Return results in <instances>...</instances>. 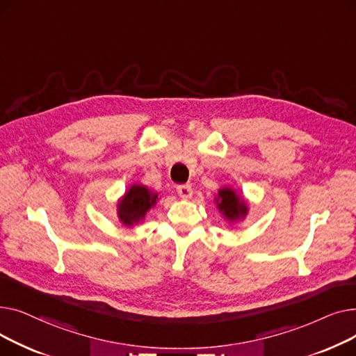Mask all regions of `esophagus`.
Segmentation results:
<instances>
[{
  "label": "esophagus",
  "instance_id": "esophagus-1",
  "mask_svg": "<svg viewBox=\"0 0 356 356\" xmlns=\"http://www.w3.org/2000/svg\"><path fill=\"white\" fill-rule=\"evenodd\" d=\"M176 191H177L179 196H180L181 199H184V200L191 199L192 195H193V189H192L191 184H180V186H177Z\"/></svg>",
  "mask_w": 356,
  "mask_h": 356
}]
</instances>
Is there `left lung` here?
Instances as JSON below:
<instances>
[{
  "mask_svg": "<svg viewBox=\"0 0 356 356\" xmlns=\"http://www.w3.org/2000/svg\"><path fill=\"white\" fill-rule=\"evenodd\" d=\"M215 202L216 208L222 213V216L232 223L239 219H244L248 213V207L245 200L236 193L235 189L227 188V186L218 191Z\"/></svg>",
  "mask_w": 356,
  "mask_h": 356,
  "instance_id": "8db88e82",
  "label": "left lung"
}]
</instances>
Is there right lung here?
Masks as SVG:
<instances>
[{"label": "right lung", "mask_w": 356, "mask_h": 356, "mask_svg": "<svg viewBox=\"0 0 356 356\" xmlns=\"http://www.w3.org/2000/svg\"><path fill=\"white\" fill-rule=\"evenodd\" d=\"M157 200L159 195L149 191L147 186H131L117 204V213L122 225L129 228L134 227L136 223H140L145 218L147 212L156 207Z\"/></svg>", "instance_id": "right-lung-1"}]
</instances>
